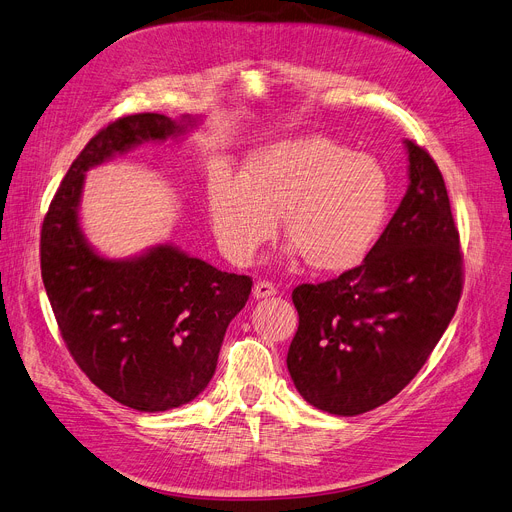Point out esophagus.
I'll return each mask as SVG.
<instances>
[{
    "label": "esophagus",
    "instance_id": "34e87169",
    "mask_svg": "<svg viewBox=\"0 0 512 512\" xmlns=\"http://www.w3.org/2000/svg\"><path fill=\"white\" fill-rule=\"evenodd\" d=\"M276 295V286L268 280H257L253 286V297L257 299H265V297H272Z\"/></svg>",
    "mask_w": 512,
    "mask_h": 512
}]
</instances>
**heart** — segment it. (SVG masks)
<instances>
[{
    "mask_svg": "<svg viewBox=\"0 0 512 512\" xmlns=\"http://www.w3.org/2000/svg\"><path fill=\"white\" fill-rule=\"evenodd\" d=\"M389 196L387 171L370 154L303 136L253 150L242 177L215 173L207 211L217 247L236 265H249L282 219L291 255L318 272H345L374 247Z\"/></svg>",
    "mask_w": 512,
    "mask_h": 512,
    "instance_id": "1",
    "label": "heart"
}]
</instances>
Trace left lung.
<instances>
[{
  "label": "left lung",
  "mask_w": 512,
  "mask_h": 512,
  "mask_svg": "<svg viewBox=\"0 0 512 512\" xmlns=\"http://www.w3.org/2000/svg\"><path fill=\"white\" fill-rule=\"evenodd\" d=\"M410 186L358 268L299 284L286 366L305 402L355 416L402 391L446 332L462 293L450 198L431 154L406 140Z\"/></svg>",
  "instance_id": "8db88e82"
}]
</instances>
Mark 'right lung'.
Returning a JSON list of instances; mask_svg holds the SVG:
<instances>
[{
  "label": "right lung",
  "instance_id": "1",
  "mask_svg": "<svg viewBox=\"0 0 512 512\" xmlns=\"http://www.w3.org/2000/svg\"><path fill=\"white\" fill-rule=\"evenodd\" d=\"M194 123L159 113L108 123L66 171L41 224V278L66 347L98 389L140 412L188 404L209 385L253 280L171 244L133 259L100 257L79 226L81 190L87 169Z\"/></svg>",
  "mask_w": 512,
  "mask_h": 512
}]
</instances>
